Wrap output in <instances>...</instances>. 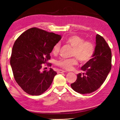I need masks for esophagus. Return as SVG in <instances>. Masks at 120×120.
Wrapping results in <instances>:
<instances>
[{"instance_id": "obj_1", "label": "esophagus", "mask_w": 120, "mask_h": 120, "mask_svg": "<svg viewBox=\"0 0 120 120\" xmlns=\"http://www.w3.org/2000/svg\"><path fill=\"white\" fill-rule=\"evenodd\" d=\"M65 71H64V70H58V73H64Z\"/></svg>"}]
</instances>
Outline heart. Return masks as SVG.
I'll return each mask as SVG.
<instances>
[{
	"instance_id": "b5f03b06",
	"label": "heart",
	"mask_w": 120,
	"mask_h": 120,
	"mask_svg": "<svg viewBox=\"0 0 120 120\" xmlns=\"http://www.w3.org/2000/svg\"><path fill=\"white\" fill-rule=\"evenodd\" d=\"M65 42L73 47L71 56L69 59L61 58L56 61V64L65 70H71L74 65L77 63V59L81 63L88 61L92 57L95 47L93 43L90 41H85L83 38L78 35H72L65 39ZM60 43H57L52 49L53 55H57L59 52Z\"/></svg>"
}]
</instances>
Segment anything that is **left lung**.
Listing matches in <instances>:
<instances>
[{
    "label": "left lung",
    "mask_w": 120,
    "mask_h": 120,
    "mask_svg": "<svg viewBox=\"0 0 120 120\" xmlns=\"http://www.w3.org/2000/svg\"><path fill=\"white\" fill-rule=\"evenodd\" d=\"M111 68V51L103 37L96 36V46L92 58L81 68L84 73L77 74V78L71 85L75 91L80 94L93 92L102 85Z\"/></svg>",
    "instance_id": "8db88e82"
}]
</instances>
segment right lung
Here are the masks:
<instances>
[{
	"instance_id": "1",
	"label": "right lung",
	"mask_w": 120,
	"mask_h": 120,
	"mask_svg": "<svg viewBox=\"0 0 120 120\" xmlns=\"http://www.w3.org/2000/svg\"><path fill=\"white\" fill-rule=\"evenodd\" d=\"M61 39L60 35L34 27L15 41L10 64L15 81L25 92L40 95L49 88L57 73L52 68L43 72L41 68L50 59L53 47Z\"/></svg>"
}]
</instances>
